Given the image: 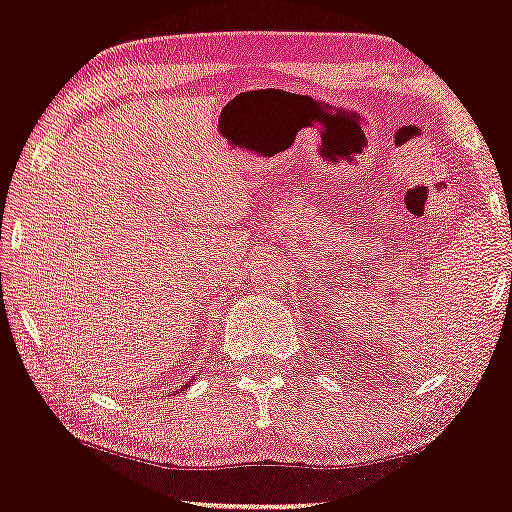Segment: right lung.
<instances>
[{
    "label": "right lung",
    "mask_w": 512,
    "mask_h": 512,
    "mask_svg": "<svg viewBox=\"0 0 512 512\" xmlns=\"http://www.w3.org/2000/svg\"><path fill=\"white\" fill-rule=\"evenodd\" d=\"M187 385H190V383H187ZM187 385H182V390H185V387H187Z\"/></svg>",
    "instance_id": "right-lung-1"
}]
</instances>
